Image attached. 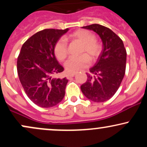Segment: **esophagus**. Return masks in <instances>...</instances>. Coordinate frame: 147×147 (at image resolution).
I'll return each instance as SVG.
<instances>
[{
  "label": "esophagus",
  "instance_id": "34e87169",
  "mask_svg": "<svg viewBox=\"0 0 147 147\" xmlns=\"http://www.w3.org/2000/svg\"><path fill=\"white\" fill-rule=\"evenodd\" d=\"M75 75V73H72V74H68V75H66V77H67V79H70L71 78V77H73Z\"/></svg>",
  "mask_w": 147,
  "mask_h": 147
}]
</instances>
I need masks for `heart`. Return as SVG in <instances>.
Instances as JSON below:
<instances>
[{
	"label": "heart",
	"mask_w": 147,
	"mask_h": 147,
	"mask_svg": "<svg viewBox=\"0 0 147 147\" xmlns=\"http://www.w3.org/2000/svg\"><path fill=\"white\" fill-rule=\"evenodd\" d=\"M67 39L72 41H78L82 44L80 54L84 55L78 57H72L65 62V70L68 73H76L86 68L90 63L97 59L101 52L102 45L97 39L93 33L88 30L79 29L70 34L66 37ZM54 53L55 57L60 61H63L68 54V47L67 41L63 38L57 40L54 45ZM90 59L89 60V59Z\"/></svg>",
	"instance_id": "heart-1"
}]
</instances>
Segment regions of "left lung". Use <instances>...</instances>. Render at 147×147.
I'll list each match as a JSON object with an SVG mask.
<instances>
[{
    "label": "left lung",
    "mask_w": 147,
    "mask_h": 147,
    "mask_svg": "<svg viewBox=\"0 0 147 147\" xmlns=\"http://www.w3.org/2000/svg\"><path fill=\"white\" fill-rule=\"evenodd\" d=\"M83 28L98 34L102 38L103 50L95 65L90 69V74H87V81L81 86V90L92 102H106L115 94L124 78L126 49L122 40L105 26L92 24Z\"/></svg>",
    "instance_id": "8db88e82"
}]
</instances>
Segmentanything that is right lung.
<instances>
[{"label": "right lung", "instance_id": "1", "mask_svg": "<svg viewBox=\"0 0 147 147\" xmlns=\"http://www.w3.org/2000/svg\"><path fill=\"white\" fill-rule=\"evenodd\" d=\"M65 30L45 29L23 43L17 59V72L22 86L32 102L42 108L61 102L68 80L52 76L63 71L54 53V45Z\"/></svg>", "mask_w": 147, "mask_h": 147}]
</instances>
